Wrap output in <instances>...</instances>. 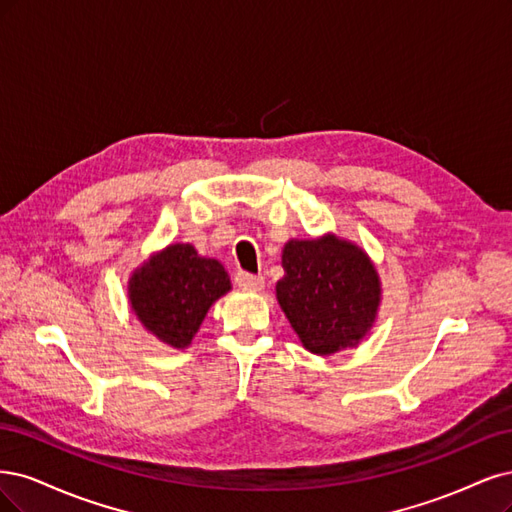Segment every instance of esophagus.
Returning a JSON list of instances; mask_svg holds the SVG:
<instances>
[{
    "label": "esophagus",
    "mask_w": 512,
    "mask_h": 512,
    "mask_svg": "<svg viewBox=\"0 0 512 512\" xmlns=\"http://www.w3.org/2000/svg\"><path fill=\"white\" fill-rule=\"evenodd\" d=\"M234 280L242 291H261L263 285H266V278L261 274H249V272H238Z\"/></svg>",
    "instance_id": "obj_1"
}]
</instances>
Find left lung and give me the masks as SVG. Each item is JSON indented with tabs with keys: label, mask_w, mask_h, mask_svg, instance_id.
<instances>
[{
	"label": "left lung",
	"mask_w": 512,
	"mask_h": 512,
	"mask_svg": "<svg viewBox=\"0 0 512 512\" xmlns=\"http://www.w3.org/2000/svg\"><path fill=\"white\" fill-rule=\"evenodd\" d=\"M276 300L310 353L332 355L364 338L381 306V278L349 240H289Z\"/></svg>",
	"instance_id": "8db88e82"
}]
</instances>
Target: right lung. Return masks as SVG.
<instances>
[{"mask_svg":"<svg viewBox=\"0 0 512 512\" xmlns=\"http://www.w3.org/2000/svg\"><path fill=\"white\" fill-rule=\"evenodd\" d=\"M232 289L217 259L197 255L193 244H170L131 274L127 295L138 321L172 349H185L208 308Z\"/></svg>","mask_w":512,"mask_h":512,"instance_id":"right-lung-1","label":"right lung"}]
</instances>
